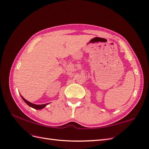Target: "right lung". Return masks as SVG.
Returning a JSON list of instances; mask_svg holds the SVG:
<instances>
[{"label":"right lung","mask_w":149,"mask_h":149,"mask_svg":"<svg viewBox=\"0 0 149 149\" xmlns=\"http://www.w3.org/2000/svg\"><path fill=\"white\" fill-rule=\"evenodd\" d=\"M21 96L22 100H23L24 101L25 103H26L27 105H29L30 107H31V108H34V109H43V108H45V107H46L47 104H49V103H46V104H33V103H31V102H28V101L26 100L21 95Z\"/></svg>","instance_id":"right-lung-1"}]
</instances>
